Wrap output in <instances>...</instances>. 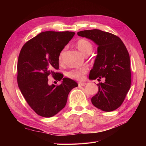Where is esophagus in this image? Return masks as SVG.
I'll return each mask as SVG.
<instances>
[{
  "label": "esophagus",
  "mask_w": 146,
  "mask_h": 146,
  "mask_svg": "<svg viewBox=\"0 0 146 146\" xmlns=\"http://www.w3.org/2000/svg\"><path fill=\"white\" fill-rule=\"evenodd\" d=\"M86 85V83H85V82H79L78 83V86H85Z\"/></svg>",
  "instance_id": "obj_1"
}]
</instances>
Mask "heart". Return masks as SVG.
Instances as JSON below:
<instances>
[{
    "instance_id": "heart-1",
    "label": "heart",
    "mask_w": 146,
    "mask_h": 146,
    "mask_svg": "<svg viewBox=\"0 0 146 146\" xmlns=\"http://www.w3.org/2000/svg\"><path fill=\"white\" fill-rule=\"evenodd\" d=\"M77 46L80 51L84 55L90 54L92 50V44L89 41L85 39H80L77 42ZM65 52V48L61 51L59 55V61L60 62L63 61V58ZM88 68H80L77 69H74L69 70L67 72L68 77L77 79L78 80H82L85 77V75L88 72Z\"/></svg>"
}]
</instances>
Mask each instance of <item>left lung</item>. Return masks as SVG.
<instances>
[{"instance_id":"8db88e82","label":"left lung","mask_w":146,"mask_h":146,"mask_svg":"<svg viewBox=\"0 0 146 146\" xmlns=\"http://www.w3.org/2000/svg\"><path fill=\"white\" fill-rule=\"evenodd\" d=\"M77 35L99 46L89 78L105 80L97 84L99 90L92 98V104L104 111L115 110L124 101L131 85L130 56L125 46L116 35L98 29L80 31Z\"/></svg>"}]
</instances>
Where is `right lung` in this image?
Listing matches in <instances>:
<instances>
[{
  "label": "right lung",
  "mask_w": 146,
  "mask_h": 146,
  "mask_svg": "<svg viewBox=\"0 0 146 146\" xmlns=\"http://www.w3.org/2000/svg\"><path fill=\"white\" fill-rule=\"evenodd\" d=\"M72 32H43L22 47L17 64V85L27 103L42 117L54 116L66 104L68 96L77 82L56 72L59 55L72 38ZM63 79L60 85L50 86L48 77Z\"/></svg>",
  "instance_id": "right-lung-1"
}]
</instances>
